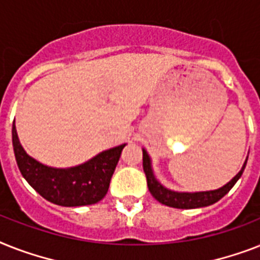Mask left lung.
I'll return each mask as SVG.
<instances>
[{"instance_id": "obj_1", "label": "left lung", "mask_w": 260, "mask_h": 260, "mask_svg": "<svg viewBox=\"0 0 260 260\" xmlns=\"http://www.w3.org/2000/svg\"><path fill=\"white\" fill-rule=\"evenodd\" d=\"M246 164L247 160L246 163H244L243 168L240 170L239 174L236 175L235 178L230 181V183H227V184L223 185V187L219 189L207 192H195V193H188V192H174L164 188L163 185L156 180L155 176H153V172H152L151 160H149L148 153L145 151H143V168H144L145 176H147V184H148L149 192L152 193V196L161 204H166V206L168 207H174V208H183V210L207 207L219 202L225 193H229V191L235 185L236 181L239 180V178L242 176V174H243L244 168H246Z\"/></svg>"}]
</instances>
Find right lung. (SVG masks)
<instances>
[{
	"label": "right lung",
	"instance_id": "right-lung-1",
	"mask_svg": "<svg viewBox=\"0 0 260 260\" xmlns=\"http://www.w3.org/2000/svg\"><path fill=\"white\" fill-rule=\"evenodd\" d=\"M14 155L21 174L42 198L64 207L89 206L100 202L108 192L109 183L125 144L94 156L81 166L60 170L39 163L26 155L12 128Z\"/></svg>",
	"mask_w": 260,
	"mask_h": 260
}]
</instances>
